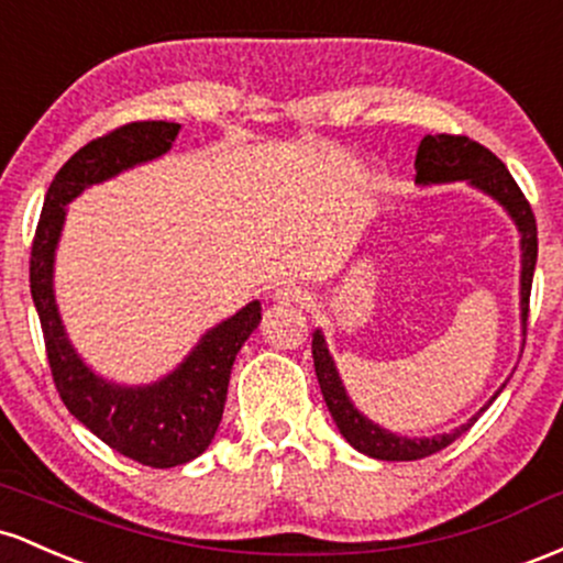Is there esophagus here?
Segmentation results:
<instances>
[{"label": "esophagus", "mask_w": 563, "mask_h": 563, "mask_svg": "<svg viewBox=\"0 0 563 563\" xmlns=\"http://www.w3.org/2000/svg\"><path fill=\"white\" fill-rule=\"evenodd\" d=\"M276 302H284V306H298V302L306 300V292L298 287V284H282L274 292Z\"/></svg>", "instance_id": "obj_1"}]
</instances>
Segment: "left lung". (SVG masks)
Segmentation results:
<instances>
[{
  "label": "left lung",
  "instance_id": "obj_1",
  "mask_svg": "<svg viewBox=\"0 0 563 563\" xmlns=\"http://www.w3.org/2000/svg\"><path fill=\"white\" fill-rule=\"evenodd\" d=\"M415 183L418 186H444V183H460L465 180L471 188L482 191L484 197L495 199L497 205L508 212L514 220L516 231H519V247H521V276H519V308H521V334H527V316H529V292H532V276L537 263V223L529 201L523 199L521 188L510 178L505 164L484 148L482 143L468 141V137H454V135H426L420 141L418 156H415ZM523 345V340H521ZM313 366L316 377H319L321 396H324L327 409H330L334 426L343 433L353 450L362 454H369L375 460H390V463H404V460H420L428 454L444 450L454 439H460L468 428L482 418V412L489 409V404L503 394L508 385L505 380L500 388L495 390L489 401L478 409L468 422L454 428L450 433H435V435H401L388 431V428L377 426L358 412L356 404L351 401L349 390H345L343 377H340L338 364H334L330 349H327L324 332H313Z\"/></svg>",
  "mask_w": 563,
  "mask_h": 563
}]
</instances>
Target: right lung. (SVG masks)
<instances>
[{"mask_svg":"<svg viewBox=\"0 0 563 563\" xmlns=\"http://www.w3.org/2000/svg\"><path fill=\"white\" fill-rule=\"evenodd\" d=\"M180 124L132 122L79 148L49 183L31 247V298L40 313L49 369L63 404L100 441L135 463L175 468L212 444L236 353L261 324V300L214 324L173 372L128 385L98 375L74 349L55 300V252L68 205L90 186L154 162L173 148Z\"/></svg>","mask_w":563,"mask_h":563,"instance_id":"right-lung-1","label":"right lung"}]
</instances>
